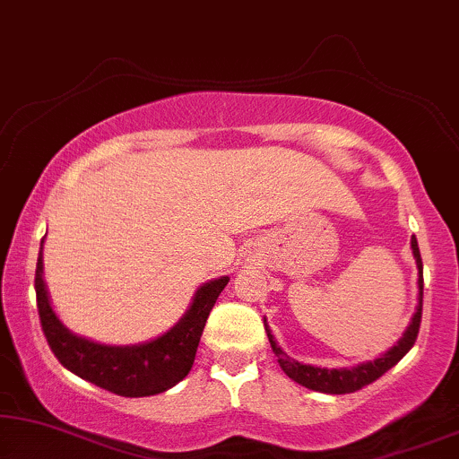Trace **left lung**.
I'll return each mask as SVG.
<instances>
[{
    "label": "left lung",
    "instance_id": "8db88e82",
    "mask_svg": "<svg viewBox=\"0 0 459 459\" xmlns=\"http://www.w3.org/2000/svg\"><path fill=\"white\" fill-rule=\"evenodd\" d=\"M411 253H413V259H416V267H418L416 311H413L411 322L405 328L403 336L397 341V344H393L386 353L376 357L374 361H363V363H357V366H351V368H319V366H309V363H300L297 359H292V357L288 355L278 342H275L272 330H269V325H267V319H263V322H265L269 344H272L273 353H275V357H278L280 368L284 369V374L288 376V378L299 382L300 386L311 388V391L328 393V394H344V393L359 391V388L368 386L369 382L378 380L382 374L388 372V369H391L393 366H397V363L403 359V357L407 355V351H410L413 347V342H416L418 330H420V319H422L424 269H422V256H420L416 236H411Z\"/></svg>",
    "mask_w": 459,
    "mask_h": 459
}]
</instances>
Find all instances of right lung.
I'll list each match as a JSON object with an SVG mask.
<instances>
[{"label": "right lung", "mask_w": 459, "mask_h": 459, "mask_svg": "<svg viewBox=\"0 0 459 459\" xmlns=\"http://www.w3.org/2000/svg\"><path fill=\"white\" fill-rule=\"evenodd\" d=\"M43 240L35 269L37 311L48 344L68 372L121 397H150L186 378L194 366L206 317L228 286V275L200 286L179 322L165 334L137 344H104L74 334L56 316L43 280Z\"/></svg>", "instance_id": "right-lung-1"}]
</instances>
